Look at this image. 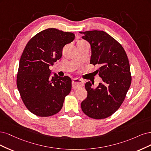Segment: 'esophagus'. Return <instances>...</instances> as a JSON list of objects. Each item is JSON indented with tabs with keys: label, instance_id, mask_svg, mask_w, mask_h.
<instances>
[{
	"label": "esophagus",
	"instance_id": "34e87169",
	"mask_svg": "<svg viewBox=\"0 0 151 151\" xmlns=\"http://www.w3.org/2000/svg\"><path fill=\"white\" fill-rule=\"evenodd\" d=\"M84 86V82L82 80L78 78H75L72 81V86L74 88H81Z\"/></svg>",
	"mask_w": 151,
	"mask_h": 151
}]
</instances>
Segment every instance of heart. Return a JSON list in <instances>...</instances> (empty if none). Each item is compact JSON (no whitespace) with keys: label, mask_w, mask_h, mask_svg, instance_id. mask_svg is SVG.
Returning <instances> with one entry per match:
<instances>
[{"label":"heart","mask_w":151,"mask_h":151,"mask_svg":"<svg viewBox=\"0 0 151 151\" xmlns=\"http://www.w3.org/2000/svg\"><path fill=\"white\" fill-rule=\"evenodd\" d=\"M83 42H85V41H81L78 42V43H83Z\"/></svg>","instance_id":"1"}]
</instances>
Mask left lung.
I'll use <instances>...</instances> for the list:
<instances>
[{
	"instance_id": "1",
	"label": "left lung",
	"mask_w": 151,
	"mask_h": 151,
	"mask_svg": "<svg viewBox=\"0 0 151 151\" xmlns=\"http://www.w3.org/2000/svg\"><path fill=\"white\" fill-rule=\"evenodd\" d=\"M80 33L90 44V64L100 66L96 71L103 80L96 88H93L90 81L86 83L88 94L81 107L90 118L105 119L119 109L130 88L129 61L123 47L109 34L96 30Z\"/></svg>"
}]
</instances>
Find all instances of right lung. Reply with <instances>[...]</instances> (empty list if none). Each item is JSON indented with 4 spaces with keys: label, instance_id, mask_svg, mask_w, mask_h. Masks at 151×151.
Listing matches in <instances>:
<instances>
[{
    "label": "right lung",
    "instance_id": "1",
    "mask_svg": "<svg viewBox=\"0 0 151 151\" xmlns=\"http://www.w3.org/2000/svg\"><path fill=\"white\" fill-rule=\"evenodd\" d=\"M73 33L49 28L29 41L21 55L17 86L22 101L31 113L50 116L61 110L70 93L71 80L56 73L49 67L62 56L63 48L75 40Z\"/></svg>",
    "mask_w": 151,
    "mask_h": 151
}]
</instances>
